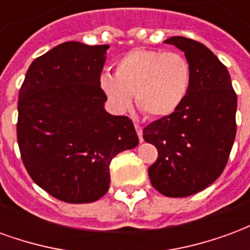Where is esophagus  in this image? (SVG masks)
<instances>
[{
  "mask_svg": "<svg viewBox=\"0 0 250 250\" xmlns=\"http://www.w3.org/2000/svg\"><path fill=\"white\" fill-rule=\"evenodd\" d=\"M135 130H136V134H138V136H139V141L143 142V128H142V125H135Z\"/></svg>",
  "mask_w": 250,
  "mask_h": 250,
  "instance_id": "esophagus-1",
  "label": "esophagus"
}]
</instances>
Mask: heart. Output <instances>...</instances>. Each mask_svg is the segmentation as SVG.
<instances>
[{
  "label": "heart",
  "instance_id": "obj_1",
  "mask_svg": "<svg viewBox=\"0 0 250 250\" xmlns=\"http://www.w3.org/2000/svg\"><path fill=\"white\" fill-rule=\"evenodd\" d=\"M190 65L177 52L132 49L116 62L115 76L104 73L100 88L114 108L127 111L135 95L136 107L148 118L171 115L186 98Z\"/></svg>",
  "mask_w": 250,
  "mask_h": 250
}]
</instances>
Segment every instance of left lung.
Segmentation results:
<instances>
[{"mask_svg": "<svg viewBox=\"0 0 250 250\" xmlns=\"http://www.w3.org/2000/svg\"><path fill=\"white\" fill-rule=\"evenodd\" d=\"M165 42L185 52L190 85L173 114L145 127L143 139L158 150L148 167L151 185L178 198L204 190L224 171L236 138L237 95L226 66L204 44L182 36Z\"/></svg>", "mask_w": 250, "mask_h": 250, "instance_id": "1", "label": "left lung"}]
</instances>
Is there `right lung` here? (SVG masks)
<instances>
[{
    "label": "right lung",
    "instance_id": "obj_1",
    "mask_svg": "<svg viewBox=\"0 0 250 250\" xmlns=\"http://www.w3.org/2000/svg\"><path fill=\"white\" fill-rule=\"evenodd\" d=\"M108 45L68 41L37 57L19 93L17 142L30 178L52 197L88 204L109 188V163L138 146L127 116L104 109Z\"/></svg>",
    "mask_w": 250,
    "mask_h": 250
}]
</instances>
